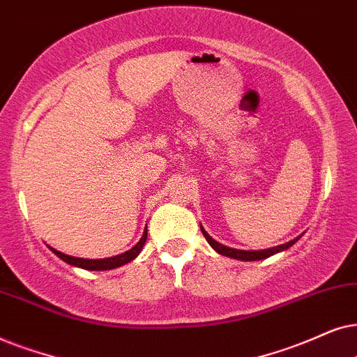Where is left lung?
Returning a JSON list of instances; mask_svg holds the SVG:
<instances>
[{
	"label": "left lung",
	"instance_id": "1",
	"mask_svg": "<svg viewBox=\"0 0 357 357\" xmlns=\"http://www.w3.org/2000/svg\"><path fill=\"white\" fill-rule=\"evenodd\" d=\"M204 236H206V240L208 241V245L212 246L213 250L217 251V253H220L223 256H228V258H234V259H243V261H258V259H264V258H269V256H273L274 253H279V251L282 250H287L289 246H292L296 243V240L289 241V243H284V245H279V246H274V248H269V250H261V251H243V250H234V248H228L225 245H220L218 241H215L212 238L211 235L207 234L206 230L201 227Z\"/></svg>",
	"mask_w": 357,
	"mask_h": 357
}]
</instances>
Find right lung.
I'll return each instance as SVG.
<instances>
[{
    "label": "right lung",
    "instance_id": "obj_1",
    "mask_svg": "<svg viewBox=\"0 0 357 357\" xmlns=\"http://www.w3.org/2000/svg\"><path fill=\"white\" fill-rule=\"evenodd\" d=\"M146 241V228L144 231V236H142L139 243H137L134 248L126 251V253L122 255H117V256H112V258H106V259H83V258H73V256H68L65 253H60V251H56L54 248H50L54 253L59 256L60 259H63L65 263H68L71 266H78V268H83V269H89V271H106V269H114V268H119V266L129 263L134 258L139 256V253L144 248Z\"/></svg>",
    "mask_w": 357,
    "mask_h": 357
}]
</instances>
